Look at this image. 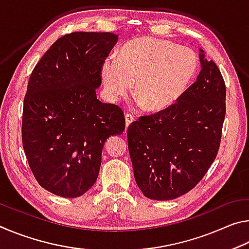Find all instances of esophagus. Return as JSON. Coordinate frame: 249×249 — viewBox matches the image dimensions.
Instances as JSON below:
<instances>
[{"label": "esophagus", "mask_w": 249, "mask_h": 249, "mask_svg": "<svg viewBox=\"0 0 249 249\" xmlns=\"http://www.w3.org/2000/svg\"><path fill=\"white\" fill-rule=\"evenodd\" d=\"M135 121L134 116L132 114H126L125 115V124H126V128L128 127V126L133 123V122Z\"/></svg>", "instance_id": "34e87169"}]
</instances>
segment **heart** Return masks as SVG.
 Segmentation results:
<instances>
[{
    "instance_id": "heart-1",
    "label": "heart",
    "mask_w": 249,
    "mask_h": 249,
    "mask_svg": "<svg viewBox=\"0 0 249 249\" xmlns=\"http://www.w3.org/2000/svg\"><path fill=\"white\" fill-rule=\"evenodd\" d=\"M191 49L150 37L128 41L117 56L105 59L101 75L111 101L132 89L138 103L151 112L169 107L180 99L196 72Z\"/></svg>"
}]
</instances>
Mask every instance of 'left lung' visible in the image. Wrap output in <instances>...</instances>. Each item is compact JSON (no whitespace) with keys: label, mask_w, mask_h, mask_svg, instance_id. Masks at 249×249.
<instances>
[{"label":"left lung","mask_w":249,"mask_h":249,"mask_svg":"<svg viewBox=\"0 0 249 249\" xmlns=\"http://www.w3.org/2000/svg\"><path fill=\"white\" fill-rule=\"evenodd\" d=\"M196 81L177 103L141 116L127 128L134 177L151 200H174L192 190L215 159L225 119L226 88L215 62L200 49Z\"/></svg>","instance_id":"obj_1"}]
</instances>
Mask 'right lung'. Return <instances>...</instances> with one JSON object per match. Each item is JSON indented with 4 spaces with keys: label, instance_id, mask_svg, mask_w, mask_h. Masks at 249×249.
<instances>
[{
    "label": "right lung",
    "instance_id": "obj_1",
    "mask_svg": "<svg viewBox=\"0 0 249 249\" xmlns=\"http://www.w3.org/2000/svg\"><path fill=\"white\" fill-rule=\"evenodd\" d=\"M117 39L113 33L67 34L29 77L23 148L37 182L53 195L78 197L89 190L98 179L104 142L125 129L121 107L102 103L95 92Z\"/></svg>",
    "mask_w": 249,
    "mask_h": 249
}]
</instances>
